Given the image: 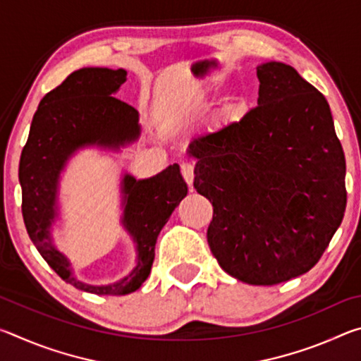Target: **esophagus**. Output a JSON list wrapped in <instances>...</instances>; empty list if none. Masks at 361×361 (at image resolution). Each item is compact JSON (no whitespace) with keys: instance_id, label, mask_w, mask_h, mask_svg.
<instances>
[{"instance_id":"34e87169","label":"esophagus","mask_w":361,"mask_h":361,"mask_svg":"<svg viewBox=\"0 0 361 361\" xmlns=\"http://www.w3.org/2000/svg\"><path fill=\"white\" fill-rule=\"evenodd\" d=\"M180 169H181L183 178H185V181L188 183V185L191 186L192 181H194V166H192V164H189V162H183L181 166H180Z\"/></svg>"}]
</instances>
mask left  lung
Segmentation results:
<instances>
[{
	"label": "left lung",
	"instance_id": "1",
	"mask_svg": "<svg viewBox=\"0 0 361 361\" xmlns=\"http://www.w3.org/2000/svg\"><path fill=\"white\" fill-rule=\"evenodd\" d=\"M258 106L194 138V188L213 205L207 240L250 285L310 271L344 218L345 157L323 94L290 65L256 68Z\"/></svg>",
	"mask_w": 361,
	"mask_h": 361
}]
</instances>
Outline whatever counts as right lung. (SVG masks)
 I'll use <instances>...</instances> for the list:
<instances>
[{
    "label": "right lung",
    "instance_id": "obj_1",
    "mask_svg": "<svg viewBox=\"0 0 361 361\" xmlns=\"http://www.w3.org/2000/svg\"><path fill=\"white\" fill-rule=\"evenodd\" d=\"M126 79L122 68L73 71L39 102L19 164L22 215L30 239L65 282L94 295H129L142 286L154 261L159 232L188 194L178 164L146 180L124 175L122 224L137 243V266L119 282L102 286L79 282L70 261L54 245L59 178L73 152L89 145L118 149L140 137L138 111L113 97Z\"/></svg>",
    "mask_w": 361,
    "mask_h": 361
}]
</instances>
